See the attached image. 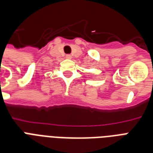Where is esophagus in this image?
I'll return each mask as SVG.
<instances>
[{"instance_id": "obj_1", "label": "esophagus", "mask_w": 153, "mask_h": 153, "mask_svg": "<svg viewBox=\"0 0 153 153\" xmlns=\"http://www.w3.org/2000/svg\"><path fill=\"white\" fill-rule=\"evenodd\" d=\"M66 58H67V59H71V55H66Z\"/></svg>"}]
</instances>
